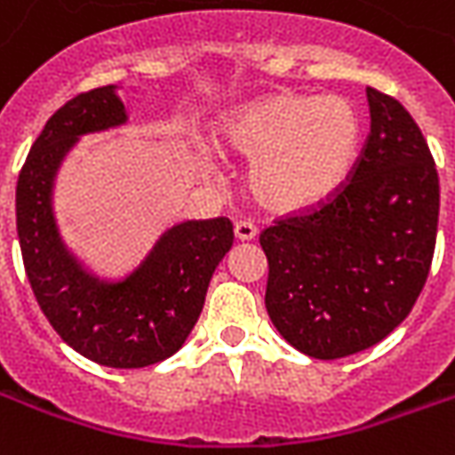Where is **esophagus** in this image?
<instances>
[{"label": "esophagus", "instance_id": "1", "mask_svg": "<svg viewBox=\"0 0 455 455\" xmlns=\"http://www.w3.org/2000/svg\"><path fill=\"white\" fill-rule=\"evenodd\" d=\"M234 236H236V241H253L258 236V228L251 221H236L234 224Z\"/></svg>", "mask_w": 455, "mask_h": 455}]
</instances>
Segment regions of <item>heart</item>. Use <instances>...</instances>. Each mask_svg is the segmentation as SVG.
I'll return each instance as SVG.
<instances>
[{
  "label": "heart",
  "mask_w": 455,
  "mask_h": 455,
  "mask_svg": "<svg viewBox=\"0 0 455 455\" xmlns=\"http://www.w3.org/2000/svg\"><path fill=\"white\" fill-rule=\"evenodd\" d=\"M217 146L251 160L248 185L263 207L307 212L341 188L361 148V119L343 97L275 92L224 114Z\"/></svg>",
  "instance_id": "1"
}]
</instances>
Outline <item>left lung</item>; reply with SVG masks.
<instances>
[{
    "mask_svg": "<svg viewBox=\"0 0 455 455\" xmlns=\"http://www.w3.org/2000/svg\"><path fill=\"white\" fill-rule=\"evenodd\" d=\"M371 136L351 180L307 214L260 234L266 309L297 351L336 361L400 326L429 275L439 172L397 100L368 87Z\"/></svg>",
    "mask_w": 455,
    "mask_h": 455,
    "instance_id": "1",
    "label": "left lung"
}]
</instances>
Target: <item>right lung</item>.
I'll return each mask as SVG.
<instances>
[{
  "label": "right lung",
  "mask_w": 455,
  "mask_h": 455,
  "mask_svg": "<svg viewBox=\"0 0 455 455\" xmlns=\"http://www.w3.org/2000/svg\"><path fill=\"white\" fill-rule=\"evenodd\" d=\"M116 90L77 94L48 119L19 172L16 231L31 290L60 339L107 368H146L188 341L234 227L224 217L180 221L124 277H100L68 248L53 209L55 178L83 136L129 121Z\"/></svg>",
  "instance_id": "right-lung-1"
}]
</instances>
